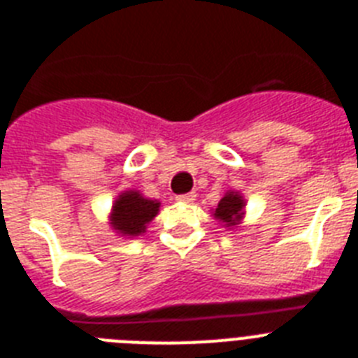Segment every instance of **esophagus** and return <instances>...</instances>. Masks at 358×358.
Here are the masks:
<instances>
[{
	"label": "esophagus",
	"instance_id": "obj_1",
	"mask_svg": "<svg viewBox=\"0 0 358 358\" xmlns=\"http://www.w3.org/2000/svg\"><path fill=\"white\" fill-rule=\"evenodd\" d=\"M194 199H196V194L194 193H185L176 196V200H178V202H184V204H193Z\"/></svg>",
	"mask_w": 358,
	"mask_h": 358
}]
</instances>
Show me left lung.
I'll list each match as a JSON object with an SVG mask.
<instances>
[{
	"label": "left lung",
	"mask_w": 358,
	"mask_h": 358,
	"mask_svg": "<svg viewBox=\"0 0 358 358\" xmlns=\"http://www.w3.org/2000/svg\"><path fill=\"white\" fill-rule=\"evenodd\" d=\"M245 199L241 196L237 191H228V193L220 199L219 206L215 208L213 217L226 228H235L243 220V211H245Z\"/></svg>",
	"instance_id": "left-lung-1"
}]
</instances>
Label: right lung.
I'll return each instance as SVG.
<instances>
[{
    "instance_id": "obj_1",
    "label": "right lung",
    "mask_w": 358,
    "mask_h": 358,
    "mask_svg": "<svg viewBox=\"0 0 358 358\" xmlns=\"http://www.w3.org/2000/svg\"><path fill=\"white\" fill-rule=\"evenodd\" d=\"M159 202L150 200L139 191H124L115 199L112 206L110 224L123 237H138L145 234L147 224L158 215Z\"/></svg>"
}]
</instances>
